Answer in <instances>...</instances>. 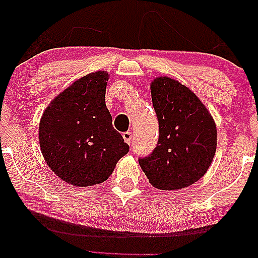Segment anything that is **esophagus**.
<instances>
[{
	"label": "esophagus",
	"instance_id": "34e87169",
	"mask_svg": "<svg viewBox=\"0 0 258 258\" xmlns=\"http://www.w3.org/2000/svg\"><path fill=\"white\" fill-rule=\"evenodd\" d=\"M122 137H123V139H124V142L126 143V144H132V142H133V134L130 133V132H125V133H123L122 134Z\"/></svg>",
	"mask_w": 258,
	"mask_h": 258
}]
</instances>
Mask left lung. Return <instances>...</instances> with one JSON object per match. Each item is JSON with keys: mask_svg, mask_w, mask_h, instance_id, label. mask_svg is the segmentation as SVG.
<instances>
[{"mask_svg": "<svg viewBox=\"0 0 258 258\" xmlns=\"http://www.w3.org/2000/svg\"><path fill=\"white\" fill-rule=\"evenodd\" d=\"M151 94L159 120V139L150 155L138 159L139 164L159 189L189 186L213 162L216 124L194 92L174 79H155Z\"/></svg>", "mask_w": 258, "mask_h": 258, "instance_id": "obj_1", "label": "left lung"}]
</instances>
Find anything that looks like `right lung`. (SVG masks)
Wrapping results in <instances>:
<instances>
[{
	"instance_id": "obj_1",
	"label": "right lung",
	"mask_w": 258,
	"mask_h": 258,
	"mask_svg": "<svg viewBox=\"0 0 258 258\" xmlns=\"http://www.w3.org/2000/svg\"><path fill=\"white\" fill-rule=\"evenodd\" d=\"M108 77L98 71L77 80L41 117L42 154L54 174L74 186L103 183L129 152L105 104Z\"/></svg>"
}]
</instances>
